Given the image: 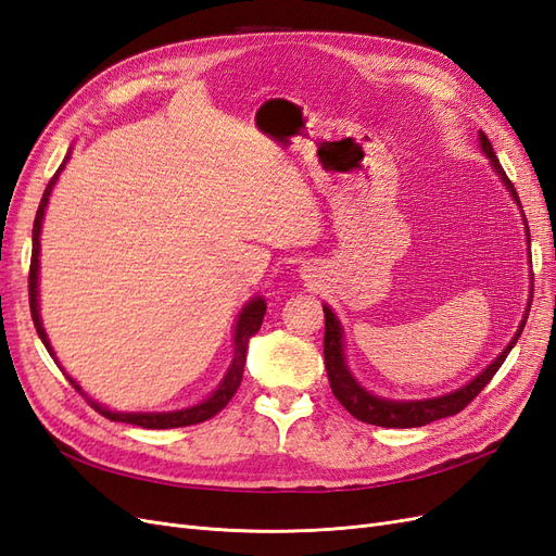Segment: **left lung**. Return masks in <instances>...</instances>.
I'll return each instance as SVG.
<instances>
[{"label": "left lung", "mask_w": 556, "mask_h": 556, "mask_svg": "<svg viewBox=\"0 0 556 556\" xmlns=\"http://www.w3.org/2000/svg\"><path fill=\"white\" fill-rule=\"evenodd\" d=\"M480 146H482V153L492 160V166L496 169V174L501 176L503 185H506V188L513 194V199L519 204V197L515 192V185L510 182L506 172L501 169L494 148H492L490 139H486L482 131H480ZM525 223H527V217H525ZM525 229L529 231V227H525ZM527 239H529V233H527ZM529 308H531V299H529V304H527L525 319H521V325H519L517 333L513 336V341L506 345V350H503L501 355L490 366H486L480 376H476L468 384H464L462 390L450 392L445 396L425 399V401H390V399H380V396H374L371 392H366L364 387L355 378H352V374L348 371V366H345V355H343V329H341V323H339V319H336L331 308L325 306V366H327L331 392H333L336 399L341 401V406L352 417H357L359 422L376 425V427H387V429L425 427L429 422H435V419L457 415L459 410H464L468 403L473 401L484 390L486 384H490V380L494 378V374L498 371L501 364L506 362L513 345L519 339L521 329H525V325H527Z\"/></svg>", "instance_id": "1"}]
</instances>
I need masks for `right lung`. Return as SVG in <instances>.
Instances as JSON below:
<instances>
[{"label": "right lung", "mask_w": 556, "mask_h": 556, "mask_svg": "<svg viewBox=\"0 0 556 556\" xmlns=\"http://www.w3.org/2000/svg\"><path fill=\"white\" fill-rule=\"evenodd\" d=\"M66 160H70V155L64 157V162L60 164V169L55 172L53 178H50V182L46 185V190H43L41 204H39V211H37V217H35V229H31V262H29V311H31V319H35V327H37L39 339L46 345V350L50 352V357L55 359V364H58V357H55L53 348H50V341H48L46 329L41 325V317H39V288H37V285H39V248H41L39 245V237H41V223H43V213H46V206H48V197H50V192H53V185L58 182V176L64 169ZM264 313H266V304H264L262 296H255V299L250 301V304H245V308L239 315L237 331H233V359H231L229 371H227L225 380L220 382V387H217V390L206 401L197 403V406L185 408V410H174V413H113V410H109L104 406H99L97 401L88 399L90 406L97 413H102L106 419H111V422L137 425V427H143V429H176V427H190V425L206 422V419H211L213 415L220 413L227 406V403L231 401V396L237 394L239 384L243 380L248 341H250V336H255L260 331ZM66 380H70L76 387V392H80L83 396H88L76 384L74 378L66 376Z\"/></svg>", "instance_id": "1"}]
</instances>
